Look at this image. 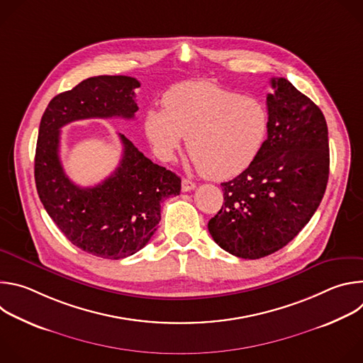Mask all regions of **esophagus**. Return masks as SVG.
<instances>
[{"label": "esophagus", "instance_id": "1", "mask_svg": "<svg viewBox=\"0 0 363 363\" xmlns=\"http://www.w3.org/2000/svg\"><path fill=\"white\" fill-rule=\"evenodd\" d=\"M195 186H196V184L192 182L191 179H186V178L182 179V191H184V192L192 191V189H195Z\"/></svg>", "mask_w": 363, "mask_h": 363}]
</instances>
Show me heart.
<instances>
[{
	"label": "heart",
	"instance_id": "heart-1",
	"mask_svg": "<svg viewBox=\"0 0 363 363\" xmlns=\"http://www.w3.org/2000/svg\"><path fill=\"white\" fill-rule=\"evenodd\" d=\"M164 111L145 115V133L161 158H171L188 138V152L211 179H230L245 171L263 149L270 126L266 101L211 82L172 86Z\"/></svg>",
	"mask_w": 363,
	"mask_h": 363
}]
</instances>
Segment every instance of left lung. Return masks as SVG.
I'll use <instances>...</instances> for the list:
<instances>
[{
  "label": "left lung",
  "instance_id": "1",
  "mask_svg": "<svg viewBox=\"0 0 363 363\" xmlns=\"http://www.w3.org/2000/svg\"><path fill=\"white\" fill-rule=\"evenodd\" d=\"M272 87L266 143L245 171L221 184L224 203L208 223L223 250L248 260L289 244L316 213L329 179L322 111L284 77H273Z\"/></svg>",
  "mask_w": 363,
  "mask_h": 363
}]
</instances>
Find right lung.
Returning a JSON list of instances; mask_svg holds the SVG:
<instances>
[{
  "mask_svg": "<svg viewBox=\"0 0 363 363\" xmlns=\"http://www.w3.org/2000/svg\"><path fill=\"white\" fill-rule=\"evenodd\" d=\"M139 86L129 76L89 77L50 100L38 129L34 178L47 214L72 244L109 260L129 257L147 244L161 221V202L179 195L181 178L153 164L119 133V167L103 182L82 188L62 167L60 129L82 119H133Z\"/></svg>",
  "mask_w": 363,
  "mask_h": 363,
  "instance_id": "obj_1",
  "label": "right lung"
}]
</instances>
